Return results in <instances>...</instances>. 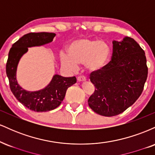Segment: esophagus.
<instances>
[{"instance_id":"obj_1","label":"esophagus","mask_w":155,"mask_h":155,"mask_svg":"<svg viewBox=\"0 0 155 155\" xmlns=\"http://www.w3.org/2000/svg\"><path fill=\"white\" fill-rule=\"evenodd\" d=\"M77 81H86V78L84 77V76H79L77 78Z\"/></svg>"}]
</instances>
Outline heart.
Returning a JSON list of instances; mask_svg holds the SVG:
<instances>
[{
	"label": "heart",
	"mask_w": 155,
	"mask_h": 155,
	"mask_svg": "<svg viewBox=\"0 0 155 155\" xmlns=\"http://www.w3.org/2000/svg\"><path fill=\"white\" fill-rule=\"evenodd\" d=\"M68 54H60L63 66L70 70H76L78 65L84 64L87 71L95 73L101 71L107 65L111 49L104 41L80 38L70 44Z\"/></svg>",
	"instance_id": "obj_1"
}]
</instances>
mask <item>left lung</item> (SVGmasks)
Listing matches in <instances>:
<instances>
[{
    "instance_id": "1",
    "label": "left lung",
    "mask_w": 155,
    "mask_h": 155,
    "mask_svg": "<svg viewBox=\"0 0 155 155\" xmlns=\"http://www.w3.org/2000/svg\"><path fill=\"white\" fill-rule=\"evenodd\" d=\"M112 44L111 61L90 74L95 91L89 106L104 117L116 116L132 106L141 95L148 74L145 52L134 39L124 37Z\"/></svg>"
}]
</instances>
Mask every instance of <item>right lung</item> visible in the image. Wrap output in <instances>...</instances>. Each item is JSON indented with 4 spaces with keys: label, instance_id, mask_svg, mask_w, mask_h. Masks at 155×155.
<instances>
[{
    "label": "right lung",
    "instance_id": "1",
    "mask_svg": "<svg viewBox=\"0 0 155 155\" xmlns=\"http://www.w3.org/2000/svg\"><path fill=\"white\" fill-rule=\"evenodd\" d=\"M56 35L53 33H30L21 37L12 45L6 63V75L12 93L19 102L32 111H49L59 106L65 97L67 89L76 82V78L63 77L55 74L49 84L38 91H28L19 86L17 69L22 55L28 48L40 47L50 43Z\"/></svg>",
    "mask_w": 155,
    "mask_h": 155
}]
</instances>
